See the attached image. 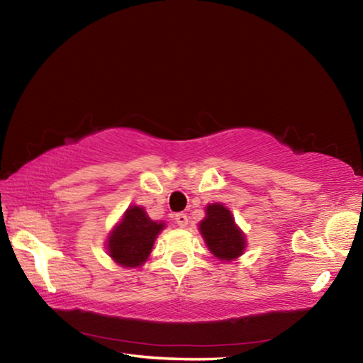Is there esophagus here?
<instances>
[{"label":"esophagus","instance_id":"esophagus-1","mask_svg":"<svg viewBox=\"0 0 363 363\" xmlns=\"http://www.w3.org/2000/svg\"><path fill=\"white\" fill-rule=\"evenodd\" d=\"M174 219H176V224L179 227H186L189 224V216L186 213H177L174 214Z\"/></svg>","mask_w":363,"mask_h":363}]
</instances>
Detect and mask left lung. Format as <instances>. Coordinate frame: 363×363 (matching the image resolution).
<instances>
[{
	"instance_id": "obj_1",
	"label": "left lung",
	"mask_w": 363,
	"mask_h": 363,
	"mask_svg": "<svg viewBox=\"0 0 363 363\" xmlns=\"http://www.w3.org/2000/svg\"><path fill=\"white\" fill-rule=\"evenodd\" d=\"M200 232L211 253L223 261H230L243 253L245 237L235 225L230 211L219 203L206 208V218L200 223Z\"/></svg>"
}]
</instances>
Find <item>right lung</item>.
Here are the masks:
<instances>
[{"mask_svg": "<svg viewBox=\"0 0 363 363\" xmlns=\"http://www.w3.org/2000/svg\"><path fill=\"white\" fill-rule=\"evenodd\" d=\"M164 227L155 223L139 206L128 208L121 223L108 237V253L125 267H138L149 257L153 242Z\"/></svg>", "mask_w": 363, "mask_h": 363, "instance_id": "add662e5", "label": "right lung"}]
</instances>
